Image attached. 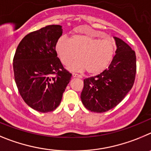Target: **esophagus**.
I'll list each match as a JSON object with an SVG mask.
<instances>
[{"instance_id": "34e87169", "label": "esophagus", "mask_w": 151, "mask_h": 151, "mask_svg": "<svg viewBox=\"0 0 151 151\" xmlns=\"http://www.w3.org/2000/svg\"><path fill=\"white\" fill-rule=\"evenodd\" d=\"M72 77H78V78H82V77H81V75H79V74H75V73H73V74H72Z\"/></svg>"}]
</instances>
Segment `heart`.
Returning a JSON list of instances; mask_svg holds the SVG:
<instances>
[{"instance_id":"obj_1","label":"heart","mask_w":151,"mask_h":151,"mask_svg":"<svg viewBox=\"0 0 151 151\" xmlns=\"http://www.w3.org/2000/svg\"><path fill=\"white\" fill-rule=\"evenodd\" d=\"M55 52L65 65H68L78 57L80 61L72 64L69 69L76 71L86 70L89 74L102 72L112 62L116 50L113 38L101 39L89 35L78 34L68 40L62 37L55 43Z\"/></svg>"}]
</instances>
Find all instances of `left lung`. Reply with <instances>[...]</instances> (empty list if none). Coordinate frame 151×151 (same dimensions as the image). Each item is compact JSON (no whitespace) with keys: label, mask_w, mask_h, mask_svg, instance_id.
<instances>
[{"label":"left lung","mask_w":151,"mask_h":151,"mask_svg":"<svg viewBox=\"0 0 151 151\" xmlns=\"http://www.w3.org/2000/svg\"><path fill=\"white\" fill-rule=\"evenodd\" d=\"M116 55L109 67L84 79L81 101L90 111L103 113L116 107L131 90L136 74V55L123 40L114 37Z\"/></svg>","instance_id":"8db88e82"}]
</instances>
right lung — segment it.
Wrapping results in <instances>:
<instances>
[{"label":"right lung","mask_w":151,"mask_h":151,"mask_svg":"<svg viewBox=\"0 0 151 151\" xmlns=\"http://www.w3.org/2000/svg\"><path fill=\"white\" fill-rule=\"evenodd\" d=\"M62 35L61 25H47L21 40L13 58L18 90L29 107L42 113L60 104L71 74L57 57L55 43Z\"/></svg>","instance_id":"obj_1"}]
</instances>
